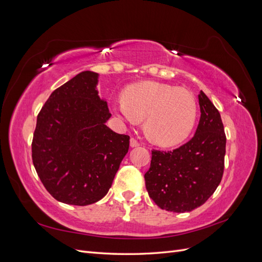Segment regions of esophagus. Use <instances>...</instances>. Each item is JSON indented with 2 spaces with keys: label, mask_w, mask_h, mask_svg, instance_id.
I'll use <instances>...</instances> for the list:
<instances>
[{
  "label": "esophagus",
  "mask_w": 262,
  "mask_h": 262,
  "mask_svg": "<svg viewBox=\"0 0 262 262\" xmlns=\"http://www.w3.org/2000/svg\"><path fill=\"white\" fill-rule=\"evenodd\" d=\"M139 145H140L139 141L136 140L134 138H131V140H130V146H131V147H137V146H139Z\"/></svg>",
  "instance_id": "34e87169"
}]
</instances>
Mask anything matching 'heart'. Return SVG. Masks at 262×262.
<instances>
[{
  "instance_id": "obj_1",
  "label": "heart",
  "mask_w": 262,
  "mask_h": 262,
  "mask_svg": "<svg viewBox=\"0 0 262 262\" xmlns=\"http://www.w3.org/2000/svg\"><path fill=\"white\" fill-rule=\"evenodd\" d=\"M122 98L114 105V113L128 122L144 119L145 134L158 145L180 144L194 128L198 106L188 90L144 81L129 85Z\"/></svg>"
}]
</instances>
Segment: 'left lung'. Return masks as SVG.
<instances>
[{
    "mask_svg": "<svg viewBox=\"0 0 262 262\" xmlns=\"http://www.w3.org/2000/svg\"><path fill=\"white\" fill-rule=\"evenodd\" d=\"M201 117L193 138L180 147L152 150L145 186L163 210L184 213L199 208L215 191L224 171L226 137L219 110L202 91Z\"/></svg>",
    "mask_w": 262,
    "mask_h": 262,
    "instance_id": "obj_1",
    "label": "left lung"
}]
</instances>
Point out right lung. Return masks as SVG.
<instances>
[{
  "instance_id": "obj_1",
  "label": "right lung",
  "mask_w": 262,
  "mask_h": 262,
  "mask_svg": "<svg viewBox=\"0 0 262 262\" xmlns=\"http://www.w3.org/2000/svg\"><path fill=\"white\" fill-rule=\"evenodd\" d=\"M98 73L84 71L55 90L37 117L31 156L55 200L89 205L104 198L128 153L130 137L106 125Z\"/></svg>"
}]
</instances>
